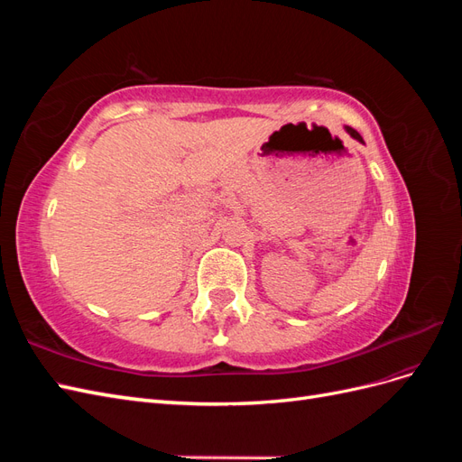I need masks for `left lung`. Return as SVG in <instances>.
<instances>
[{
	"label": "left lung",
	"mask_w": 462,
	"mask_h": 462,
	"mask_svg": "<svg viewBox=\"0 0 462 462\" xmlns=\"http://www.w3.org/2000/svg\"><path fill=\"white\" fill-rule=\"evenodd\" d=\"M345 131L348 133V134H351L353 138H355V141H358V143H362V136L353 129V127H345Z\"/></svg>",
	"instance_id": "left-lung-1"
}]
</instances>
